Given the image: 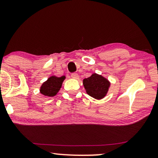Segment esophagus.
Wrapping results in <instances>:
<instances>
[{
    "instance_id": "obj_1",
    "label": "esophagus",
    "mask_w": 158,
    "mask_h": 158,
    "mask_svg": "<svg viewBox=\"0 0 158 158\" xmlns=\"http://www.w3.org/2000/svg\"><path fill=\"white\" fill-rule=\"evenodd\" d=\"M71 77H72L73 78H74V79H78L79 75H78V74H77V73H72V74H71Z\"/></svg>"
}]
</instances>
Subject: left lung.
I'll list each match as a JSON object with an SVG mask.
<instances>
[{
  "label": "left lung",
  "mask_w": 158,
  "mask_h": 158,
  "mask_svg": "<svg viewBox=\"0 0 158 158\" xmlns=\"http://www.w3.org/2000/svg\"><path fill=\"white\" fill-rule=\"evenodd\" d=\"M83 85L89 96L96 99H101L106 95L110 83L107 79L96 73L83 80Z\"/></svg>",
  "instance_id": "8db88e82"
}]
</instances>
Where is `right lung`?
I'll return each mask as SVG.
<instances>
[{"mask_svg":"<svg viewBox=\"0 0 158 158\" xmlns=\"http://www.w3.org/2000/svg\"><path fill=\"white\" fill-rule=\"evenodd\" d=\"M64 78H65L64 76L60 77L56 76L50 77L41 86L40 93L44 96L48 97L55 96L61 88L62 82H63Z\"/></svg>","mask_w":158,"mask_h":158,"instance_id":"add662e5","label":"right lung"}]
</instances>
